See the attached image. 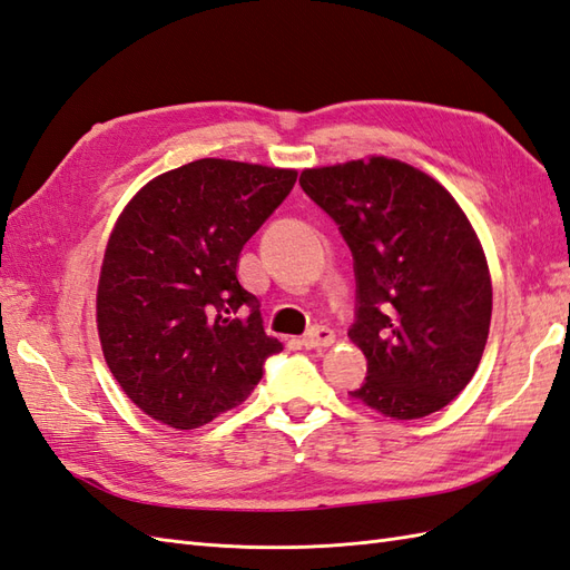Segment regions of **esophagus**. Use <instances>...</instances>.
I'll return each mask as SVG.
<instances>
[{"instance_id": "obj_1", "label": "esophagus", "mask_w": 570, "mask_h": 570, "mask_svg": "<svg viewBox=\"0 0 570 570\" xmlns=\"http://www.w3.org/2000/svg\"><path fill=\"white\" fill-rule=\"evenodd\" d=\"M305 348H323L334 344V332L330 327H313L305 337L301 340Z\"/></svg>"}]
</instances>
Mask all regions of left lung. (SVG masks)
Returning a JSON list of instances; mask_svg holds the SVG:
<instances>
[{
    "mask_svg": "<svg viewBox=\"0 0 570 570\" xmlns=\"http://www.w3.org/2000/svg\"><path fill=\"white\" fill-rule=\"evenodd\" d=\"M298 183L354 255L348 340L368 375L348 395L397 421L443 410L470 385L491 325V274L470 218L431 175L387 156L305 168Z\"/></svg>",
    "mask_w": 570,
    "mask_h": 570,
    "instance_id": "1",
    "label": "left lung"
}]
</instances>
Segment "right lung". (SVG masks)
<instances>
[{"mask_svg": "<svg viewBox=\"0 0 570 570\" xmlns=\"http://www.w3.org/2000/svg\"><path fill=\"white\" fill-rule=\"evenodd\" d=\"M294 168L199 158L156 175L115 222L96 325L115 381L178 431L247 400L284 344L238 282L243 245L296 183Z\"/></svg>", "mask_w": 570, "mask_h": 570, "instance_id": "add662e5", "label": "right lung"}]
</instances>
